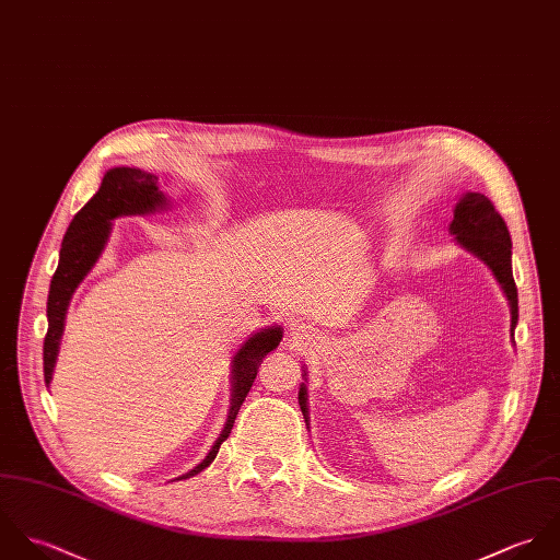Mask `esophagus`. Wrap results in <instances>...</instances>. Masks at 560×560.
Masks as SVG:
<instances>
[{"instance_id":"obj_1","label":"esophagus","mask_w":560,"mask_h":560,"mask_svg":"<svg viewBox=\"0 0 560 560\" xmlns=\"http://www.w3.org/2000/svg\"><path fill=\"white\" fill-rule=\"evenodd\" d=\"M292 336L301 339V337H303V327H296V325H294V327H292Z\"/></svg>"}]
</instances>
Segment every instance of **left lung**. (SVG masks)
Returning <instances> with one entry per match:
<instances>
[{"instance_id":"8db88e82","label":"left lung","mask_w":560,"mask_h":560,"mask_svg":"<svg viewBox=\"0 0 560 560\" xmlns=\"http://www.w3.org/2000/svg\"><path fill=\"white\" fill-rule=\"evenodd\" d=\"M450 233L456 235V242L478 255L495 275L502 285L509 305H511V331L517 325V288L511 268V233L504 219L498 214L493 203L480 192H467L454 210V221L450 224ZM301 411L307 422V398L305 385L299 392Z\"/></svg>"}]
</instances>
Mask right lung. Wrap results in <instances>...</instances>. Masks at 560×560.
I'll return each mask as SVG.
<instances>
[{"label": "right lung", "instance_id": "add662e5", "mask_svg": "<svg viewBox=\"0 0 560 560\" xmlns=\"http://www.w3.org/2000/svg\"><path fill=\"white\" fill-rule=\"evenodd\" d=\"M166 206L164 195L158 190V177L151 173H144L140 168H110L104 175L102 188L97 195L73 217L69 224L62 248H60V261L51 277L49 285V299H47V336L43 343V372L45 383L49 385L58 343L65 329V314L69 307V301L80 285V281L89 275V270L100 259L108 233H110V221L116 217L127 214H149L158 208ZM281 329H264L257 336L250 337L233 357V398L229 409V420L224 424L223 435L217 440V444L210 450V454L188 474L179 478H190L199 471H203L219 454L221 444L229 438L235 416L250 392V385L257 376V368L261 365V359L275 350L281 341Z\"/></svg>", "mask_w": 560, "mask_h": 560}]
</instances>
